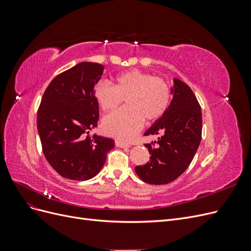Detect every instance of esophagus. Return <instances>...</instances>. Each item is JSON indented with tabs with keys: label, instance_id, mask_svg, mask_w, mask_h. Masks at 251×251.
Returning <instances> with one entry per match:
<instances>
[{
	"label": "esophagus",
	"instance_id": "34e87169",
	"mask_svg": "<svg viewBox=\"0 0 251 251\" xmlns=\"http://www.w3.org/2000/svg\"><path fill=\"white\" fill-rule=\"evenodd\" d=\"M115 144H116V147L121 148V149H123V148H130V146H128V144L121 142V141H119V140H116V141H115Z\"/></svg>",
	"mask_w": 251,
	"mask_h": 251
}]
</instances>
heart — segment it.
I'll return each mask as SVG.
<instances>
[{
    "instance_id": "b5f03b06",
    "label": "heart",
    "mask_w": 251,
    "mask_h": 251,
    "mask_svg": "<svg viewBox=\"0 0 251 251\" xmlns=\"http://www.w3.org/2000/svg\"><path fill=\"white\" fill-rule=\"evenodd\" d=\"M94 96L102 111L109 112L126 101V108L109 114L102 120L105 134L121 141H131L143 126L144 119L161 118L171 101V90L164 80L150 73L131 70L117 75L115 87L100 81Z\"/></svg>"
}]
</instances>
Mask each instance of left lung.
I'll use <instances>...</instances> for the list:
<instances>
[{
    "label": "left lung",
    "mask_w": 251,
    "mask_h": 251,
    "mask_svg": "<svg viewBox=\"0 0 251 251\" xmlns=\"http://www.w3.org/2000/svg\"><path fill=\"white\" fill-rule=\"evenodd\" d=\"M168 111L144 133L159 135L146 143L150 161L136 166L138 177L149 184H168L183 174L198 150L202 135V113L198 100L185 82L173 79Z\"/></svg>",
    "instance_id": "left-lung-1"
}]
</instances>
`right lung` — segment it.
<instances>
[{"label":"right lung","mask_w":251,"mask_h":251,"mask_svg":"<svg viewBox=\"0 0 251 251\" xmlns=\"http://www.w3.org/2000/svg\"><path fill=\"white\" fill-rule=\"evenodd\" d=\"M103 70L100 64L79 63L53 78L43 95L36 120L43 153L64 178L95 177L115 147L111 138L89 135L100 119L94 88Z\"/></svg>","instance_id":"obj_1"}]
</instances>
